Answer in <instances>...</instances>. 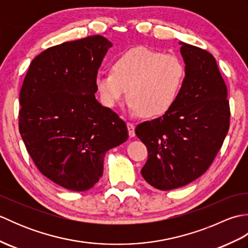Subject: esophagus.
Masks as SVG:
<instances>
[{"instance_id": "1", "label": "esophagus", "mask_w": 248, "mask_h": 248, "mask_svg": "<svg viewBox=\"0 0 248 248\" xmlns=\"http://www.w3.org/2000/svg\"><path fill=\"white\" fill-rule=\"evenodd\" d=\"M127 127H128L130 138H134V136H135V127H134V124L132 123H127Z\"/></svg>"}]
</instances>
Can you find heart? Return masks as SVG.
Listing matches in <instances>:
<instances>
[{"instance_id": "heart-1", "label": "heart", "mask_w": 248, "mask_h": 248, "mask_svg": "<svg viewBox=\"0 0 248 248\" xmlns=\"http://www.w3.org/2000/svg\"><path fill=\"white\" fill-rule=\"evenodd\" d=\"M112 70L98 72L94 78L102 104L114 108L129 89V108L145 117H157L171 108L186 76V68L177 56L143 46L121 54Z\"/></svg>"}]
</instances>
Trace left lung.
I'll list each match as a JSON object with an SVG mask.
<instances>
[{
    "label": "left lung",
    "mask_w": 248,
    "mask_h": 248,
    "mask_svg": "<svg viewBox=\"0 0 248 248\" xmlns=\"http://www.w3.org/2000/svg\"><path fill=\"white\" fill-rule=\"evenodd\" d=\"M179 44L186 76L176 102L161 117L135 128L148 149L141 176L161 191L184 186L204 173L229 129L227 87L217 61L205 50Z\"/></svg>",
    "instance_id": "obj_1"
}]
</instances>
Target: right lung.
<instances>
[{"mask_svg":"<svg viewBox=\"0 0 248 248\" xmlns=\"http://www.w3.org/2000/svg\"><path fill=\"white\" fill-rule=\"evenodd\" d=\"M113 44L100 35L45 50L20 92L19 130L35 165L70 191H87L103 173L105 154L128 140L124 121L98 102V69Z\"/></svg>","mask_w":248,"mask_h":248,"instance_id":"right-lung-1","label":"right lung"}]
</instances>
